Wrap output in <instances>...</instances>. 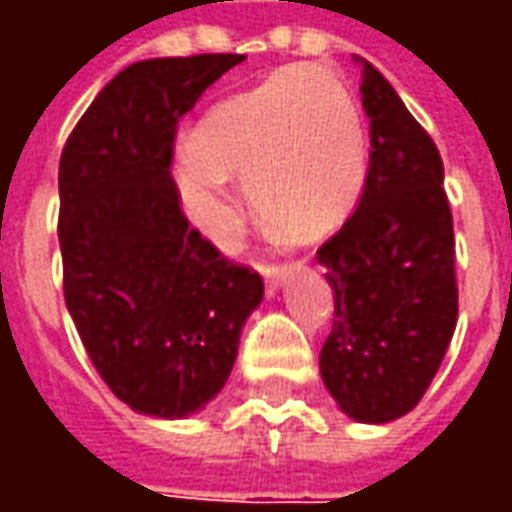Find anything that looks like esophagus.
<instances>
[{
  "mask_svg": "<svg viewBox=\"0 0 512 512\" xmlns=\"http://www.w3.org/2000/svg\"><path fill=\"white\" fill-rule=\"evenodd\" d=\"M290 274L288 266H263V279H266V288L268 290H277L285 277Z\"/></svg>",
  "mask_w": 512,
  "mask_h": 512,
  "instance_id": "esophagus-1",
  "label": "esophagus"
}]
</instances>
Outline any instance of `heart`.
<instances>
[{
    "instance_id": "b5f03b06",
    "label": "heart",
    "mask_w": 512,
    "mask_h": 512,
    "mask_svg": "<svg viewBox=\"0 0 512 512\" xmlns=\"http://www.w3.org/2000/svg\"><path fill=\"white\" fill-rule=\"evenodd\" d=\"M233 175H244L246 197L271 227L296 238L326 233L367 175L365 117L351 90L301 62L205 112L172 178L183 211L216 244L238 230Z\"/></svg>"
}]
</instances>
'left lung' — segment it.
<instances>
[{
    "label": "left lung",
    "instance_id": "obj_1",
    "mask_svg": "<svg viewBox=\"0 0 512 512\" xmlns=\"http://www.w3.org/2000/svg\"><path fill=\"white\" fill-rule=\"evenodd\" d=\"M362 62L370 167L354 216L318 249L334 290L321 378L356 422H392L428 392L458 323L455 235L439 147Z\"/></svg>",
    "mask_w": 512,
    "mask_h": 512
}]
</instances>
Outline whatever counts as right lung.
Listing matches in <instances>:
<instances>
[{
	"label": "right lung",
	"instance_id": "obj_1",
	"mask_svg": "<svg viewBox=\"0 0 512 512\" xmlns=\"http://www.w3.org/2000/svg\"><path fill=\"white\" fill-rule=\"evenodd\" d=\"M244 54L158 57L98 93L60 158L62 288L84 351L123 403L180 419L222 392L257 271L219 255L180 211L178 120Z\"/></svg>",
	"mask_w": 512,
	"mask_h": 512
}]
</instances>
